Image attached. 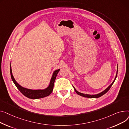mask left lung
Instances as JSON below:
<instances>
[{
  "mask_svg": "<svg viewBox=\"0 0 129 129\" xmlns=\"http://www.w3.org/2000/svg\"><path fill=\"white\" fill-rule=\"evenodd\" d=\"M117 73H118V66H117V73H116V77L114 79V80L113 81V82H112L111 84L107 87L106 88L105 90H104L103 92L98 93V94H95V95H89V94H84V93H80L79 92H78V90H77V89L75 88V87L73 86L74 89V90L75 91V92H76L78 95L81 96H83V97H87V98H98L100 97H101L102 96H103V95H104L106 93L108 90H109V89L110 88V87H111V86L112 85V84H113V83H114V82L115 81L116 79V78H117Z\"/></svg>",
  "mask_w": 129,
  "mask_h": 129,
  "instance_id": "8db88e82",
  "label": "left lung"
}]
</instances>
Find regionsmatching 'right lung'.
<instances>
[{"mask_svg": "<svg viewBox=\"0 0 129 129\" xmlns=\"http://www.w3.org/2000/svg\"><path fill=\"white\" fill-rule=\"evenodd\" d=\"M60 69H57L55 70L53 72L52 74V76L51 79L49 82V85L44 89H29L26 87H24L21 86L17 82L16 80L14 79L13 75L11 69V66L10 63V74L11 79L15 84L18 88V89L25 96L27 97L28 98H31V99H39V98H42L45 97H46L49 96L52 92L53 88H54V82L55 79L56 78L57 75Z\"/></svg>", "mask_w": 129, "mask_h": 129, "instance_id": "obj_1", "label": "right lung"}]
</instances>
